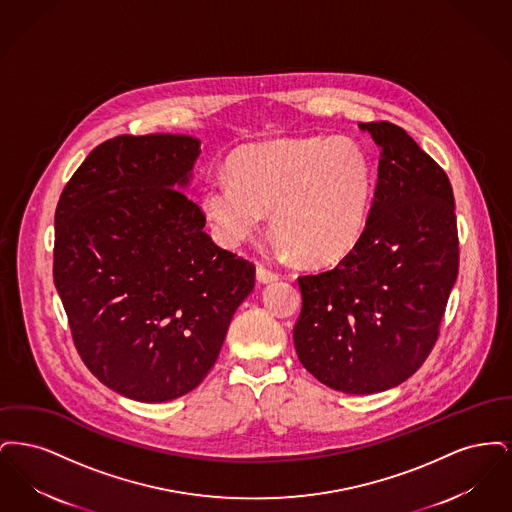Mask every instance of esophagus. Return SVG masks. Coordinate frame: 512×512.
<instances>
[{"label":"esophagus","instance_id":"obj_1","mask_svg":"<svg viewBox=\"0 0 512 512\" xmlns=\"http://www.w3.org/2000/svg\"><path fill=\"white\" fill-rule=\"evenodd\" d=\"M278 278V274L274 270L265 267V265H257V280L261 284H268V282H274Z\"/></svg>","mask_w":512,"mask_h":512}]
</instances>
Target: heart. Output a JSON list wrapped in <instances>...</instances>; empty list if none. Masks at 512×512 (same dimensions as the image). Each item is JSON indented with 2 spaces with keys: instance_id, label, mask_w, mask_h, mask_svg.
I'll list each match as a JSON object with an SVG mask.
<instances>
[{
  "instance_id": "obj_1",
  "label": "heart",
  "mask_w": 512,
  "mask_h": 512,
  "mask_svg": "<svg viewBox=\"0 0 512 512\" xmlns=\"http://www.w3.org/2000/svg\"><path fill=\"white\" fill-rule=\"evenodd\" d=\"M230 176H211L201 207L220 244L253 236L270 211L282 247L315 265L345 257L363 236L374 176L363 147L349 138H297L242 147Z\"/></svg>"
}]
</instances>
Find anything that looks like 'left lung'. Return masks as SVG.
<instances>
[{
  "mask_svg": "<svg viewBox=\"0 0 512 512\" xmlns=\"http://www.w3.org/2000/svg\"><path fill=\"white\" fill-rule=\"evenodd\" d=\"M359 128L382 149L374 201L338 267L299 276L293 343L318 382L366 395L399 386L430 355L459 274V236L438 163L397 124Z\"/></svg>",
  "mask_w": 512,
  "mask_h": 512,
  "instance_id": "left-lung-1",
  "label": "left lung"
}]
</instances>
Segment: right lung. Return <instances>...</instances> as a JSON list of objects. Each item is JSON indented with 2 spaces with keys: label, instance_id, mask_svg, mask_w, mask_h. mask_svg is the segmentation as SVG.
<instances>
[{
  "label": "right lung",
  "instance_id": "add662e5",
  "mask_svg": "<svg viewBox=\"0 0 512 512\" xmlns=\"http://www.w3.org/2000/svg\"><path fill=\"white\" fill-rule=\"evenodd\" d=\"M199 140L117 136L74 172L55 211L53 282L101 384L163 403L197 388L255 286L253 263L203 230L182 190Z\"/></svg>",
  "mask_w": 512,
  "mask_h": 512
}]
</instances>
